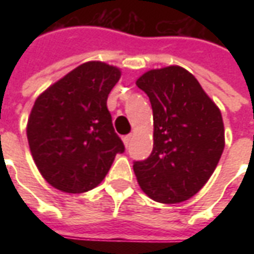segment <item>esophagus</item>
I'll list each match as a JSON object with an SVG mask.
<instances>
[{
	"label": "esophagus",
	"mask_w": 254,
	"mask_h": 254,
	"mask_svg": "<svg viewBox=\"0 0 254 254\" xmlns=\"http://www.w3.org/2000/svg\"><path fill=\"white\" fill-rule=\"evenodd\" d=\"M133 136L132 134H127V136H124V138H122V141H124V144H125V147H127L129 144H130V141H132Z\"/></svg>",
	"instance_id": "esophagus-1"
}]
</instances>
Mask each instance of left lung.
Here are the masks:
<instances>
[{"label":"left lung","mask_w":254,"mask_h":254,"mask_svg":"<svg viewBox=\"0 0 254 254\" xmlns=\"http://www.w3.org/2000/svg\"><path fill=\"white\" fill-rule=\"evenodd\" d=\"M136 84L154 113L152 152L133 165L138 185L155 201H187L207 184L222 156V113L197 78L178 65L151 69Z\"/></svg>","instance_id":"obj_1"}]
</instances>
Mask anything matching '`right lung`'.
Returning a JSON list of instances; mask_svg holds the SVG:
<instances>
[{
  "label": "right lung",
  "instance_id": "1",
  "mask_svg": "<svg viewBox=\"0 0 254 254\" xmlns=\"http://www.w3.org/2000/svg\"><path fill=\"white\" fill-rule=\"evenodd\" d=\"M120 77V67L88 61L36 98L27 138L38 170L53 188L65 193L94 189L125 151L107 109Z\"/></svg>",
  "mask_w": 254,
  "mask_h": 254
}]
</instances>
